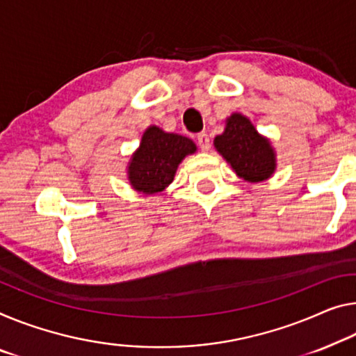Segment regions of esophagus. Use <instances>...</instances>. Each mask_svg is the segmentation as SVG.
I'll return each mask as SVG.
<instances>
[{"label": "esophagus", "mask_w": 356, "mask_h": 356, "mask_svg": "<svg viewBox=\"0 0 356 356\" xmlns=\"http://www.w3.org/2000/svg\"><path fill=\"white\" fill-rule=\"evenodd\" d=\"M197 145H199V147L202 151H209L210 149V138L209 135H207L205 132H200L199 135H197Z\"/></svg>", "instance_id": "esophagus-1"}]
</instances>
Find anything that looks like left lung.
<instances>
[{"mask_svg": "<svg viewBox=\"0 0 356 356\" xmlns=\"http://www.w3.org/2000/svg\"><path fill=\"white\" fill-rule=\"evenodd\" d=\"M213 143L227 163H231L237 177L243 178L245 181H264L275 172V151L270 141L259 135L243 114L234 113L227 118L226 129Z\"/></svg>", "mask_w": 356, "mask_h": 356, "instance_id": "left-lung-1", "label": "left lung"}]
</instances>
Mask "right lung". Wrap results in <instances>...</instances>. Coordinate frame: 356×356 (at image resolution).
<instances>
[{"instance_id":"add662e5","label":"right lung","mask_w":356,"mask_h":356,"mask_svg":"<svg viewBox=\"0 0 356 356\" xmlns=\"http://www.w3.org/2000/svg\"><path fill=\"white\" fill-rule=\"evenodd\" d=\"M195 149V143L188 136L167 134L157 125H151L141 136L140 147L130 157V186L141 194L162 193L173 181L181 161L194 154Z\"/></svg>"}]
</instances>
